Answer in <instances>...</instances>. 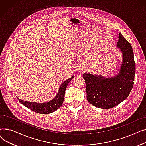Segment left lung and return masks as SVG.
<instances>
[{"mask_svg":"<svg viewBox=\"0 0 146 146\" xmlns=\"http://www.w3.org/2000/svg\"><path fill=\"white\" fill-rule=\"evenodd\" d=\"M117 47L123 57L119 73L114 77L84 73L87 99L94 106L102 109H110L127 98L134 83L135 63L130 43L119 33Z\"/></svg>","mask_w":146,"mask_h":146,"instance_id":"8db88e82","label":"left lung"}]
</instances>
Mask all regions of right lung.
Wrapping results in <instances>:
<instances>
[{"label":"right lung","instance_id":"right-lung-1","mask_svg":"<svg viewBox=\"0 0 146 146\" xmlns=\"http://www.w3.org/2000/svg\"><path fill=\"white\" fill-rule=\"evenodd\" d=\"M73 78V76L71 78L66 80L61 84L56 96L48 102L40 104L37 102L24 101L19 99L18 97L17 98L22 105H24L27 108L35 112L41 114H47L53 112L57 111L62 105L67 86Z\"/></svg>","mask_w":146,"mask_h":146}]
</instances>
